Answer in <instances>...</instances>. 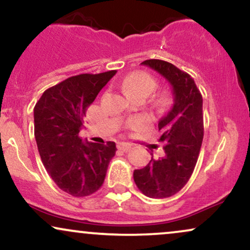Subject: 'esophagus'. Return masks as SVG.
<instances>
[{
    "mask_svg": "<svg viewBox=\"0 0 250 250\" xmlns=\"http://www.w3.org/2000/svg\"><path fill=\"white\" fill-rule=\"evenodd\" d=\"M131 148V144L125 143V142H119L117 143V149L122 150V151H128Z\"/></svg>",
    "mask_w": 250,
    "mask_h": 250,
    "instance_id": "esophagus-1",
    "label": "esophagus"
}]
</instances>
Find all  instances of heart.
Returning <instances> with one entry per match:
<instances>
[{"mask_svg": "<svg viewBox=\"0 0 250 250\" xmlns=\"http://www.w3.org/2000/svg\"><path fill=\"white\" fill-rule=\"evenodd\" d=\"M157 86V81L151 74L146 71H135L130 73L123 80V88L129 95H136V94H150ZM162 102L167 100V96H162ZM148 120L146 117H135L129 122V127L131 129H141L146 125Z\"/></svg>", "mask_w": 250, "mask_h": 250, "instance_id": "b5f03b06", "label": "heart"}]
</instances>
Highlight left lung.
Returning a JSON list of instances; mask_svg holds the SVG:
<instances>
[{
	"label": "left lung",
	"instance_id": "obj_1",
	"mask_svg": "<svg viewBox=\"0 0 250 250\" xmlns=\"http://www.w3.org/2000/svg\"><path fill=\"white\" fill-rule=\"evenodd\" d=\"M142 64L169 81L174 101L158 123L162 133L158 141L164 143V155L158 159L152 157L146 167L135 170L134 180L146 197L169 198L186 185L199 157L204 137L203 96L193 78L171 62L148 59Z\"/></svg>",
	"mask_w": 250,
	"mask_h": 250
}]
</instances>
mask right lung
I'll return each mask as SVG.
<instances>
[{"label": "right lung", "mask_w": 250, "mask_h": 250, "mask_svg": "<svg viewBox=\"0 0 250 250\" xmlns=\"http://www.w3.org/2000/svg\"><path fill=\"white\" fill-rule=\"evenodd\" d=\"M116 70L70 77L43 93L34 108L35 137L42 162L57 186L81 198L101 188L115 142L83 143L79 133L87 108Z\"/></svg>", "instance_id": "obj_1"}]
</instances>
